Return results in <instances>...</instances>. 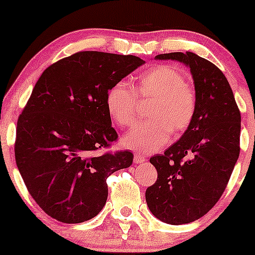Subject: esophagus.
I'll return each mask as SVG.
<instances>
[{
	"label": "esophagus",
	"instance_id": "1",
	"mask_svg": "<svg viewBox=\"0 0 255 255\" xmlns=\"http://www.w3.org/2000/svg\"><path fill=\"white\" fill-rule=\"evenodd\" d=\"M133 161H134L135 164H139V163H143V161H145V158H144V156H142V155H138V154H134Z\"/></svg>",
	"mask_w": 255,
	"mask_h": 255
}]
</instances>
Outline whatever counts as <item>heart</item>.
<instances>
[{"label":"heart","mask_w":255,"mask_h":255,"mask_svg":"<svg viewBox=\"0 0 255 255\" xmlns=\"http://www.w3.org/2000/svg\"><path fill=\"white\" fill-rule=\"evenodd\" d=\"M138 97L150 101V121L135 126L123 138L127 149L138 154H151L166 145L171 137L184 133L196 115L197 96L186 76L173 65H159L145 71L135 81L134 87L125 82L113 85L107 94L106 104L113 122L120 127H130L137 120Z\"/></svg>","instance_id":"heart-1"}]
</instances>
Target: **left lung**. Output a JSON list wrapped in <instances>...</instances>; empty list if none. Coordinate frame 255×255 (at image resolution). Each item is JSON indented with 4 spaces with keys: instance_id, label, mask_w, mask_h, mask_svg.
Listing matches in <instances>:
<instances>
[{
    "instance_id": "obj_1",
    "label": "left lung",
    "mask_w": 255,
    "mask_h": 255,
    "mask_svg": "<svg viewBox=\"0 0 255 255\" xmlns=\"http://www.w3.org/2000/svg\"><path fill=\"white\" fill-rule=\"evenodd\" d=\"M190 68L197 96L191 126L164 154L151 156L158 179L145 191L150 212L169 225L194 222L226 190L239 156L241 112L222 71L197 54H159Z\"/></svg>"
}]
</instances>
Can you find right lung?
I'll return each mask as SVG.
<instances>
[{"label":"right lung","instance_id":"obj_1","mask_svg":"<svg viewBox=\"0 0 255 255\" xmlns=\"http://www.w3.org/2000/svg\"><path fill=\"white\" fill-rule=\"evenodd\" d=\"M145 61L134 55L79 51L43 71L18 117L17 168L30 196L47 215L81 223L106 204L107 177L132 165L117 142L107 110L113 85Z\"/></svg>","mask_w":255,"mask_h":255}]
</instances>
